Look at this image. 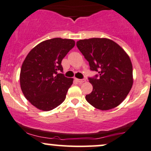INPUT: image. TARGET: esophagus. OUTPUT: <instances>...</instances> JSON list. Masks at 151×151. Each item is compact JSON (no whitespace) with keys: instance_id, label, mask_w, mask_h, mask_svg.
Masks as SVG:
<instances>
[{"instance_id":"esophagus-1","label":"esophagus","mask_w":151,"mask_h":151,"mask_svg":"<svg viewBox=\"0 0 151 151\" xmlns=\"http://www.w3.org/2000/svg\"><path fill=\"white\" fill-rule=\"evenodd\" d=\"M75 80L76 81H77L78 83H83L86 82V80H85V79H78V78H75Z\"/></svg>"}]
</instances>
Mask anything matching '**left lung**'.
<instances>
[{
    "mask_svg": "<svg viewBox=\"0 0 151 151\" xmlns=\"http://www.w3.org/2000/svg\"><path fill=\"white\" fill-rule=\"evenodd\" d=\"M76 45L89 62L90 70L99 73L98 78H89L93 89L86 96V100L100 110L117 107L128 95L134 83L129 55L107 38L81 40Z\"/></svg>",
    "mask_w": 151,
    "mask_h": 151,
    "instance_id": "1",
    "label": "left lung"
}]
</instances>
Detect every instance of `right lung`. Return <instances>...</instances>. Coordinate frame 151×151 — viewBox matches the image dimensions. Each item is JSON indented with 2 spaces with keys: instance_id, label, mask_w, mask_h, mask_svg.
Instances as JSON below:
<instances>
[{
  "instance_id": "obj_1",
  "label": "right lung",
  "mask_w": 151,
  "mask_h": 151,
  "mask_svg": "<svg viewBox=\"0 0 151 151\" xmlns=\"http://www.w3.org/2000/svg\"><path fill=\"white\" fill-rule=\"evenodd\" d=\"M74 46L73 40L54 38L37 44L27 55L19 74L20 88L37 109L52 110L65 100L73 78L59 71H63L62 60Z\"/></svg>"
}]
</instances>
